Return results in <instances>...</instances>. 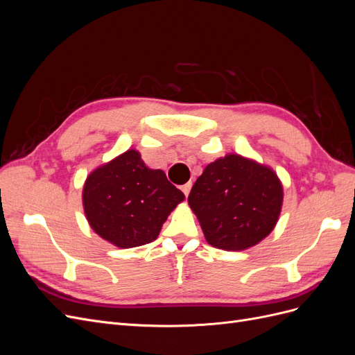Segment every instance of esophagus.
<instances>
[{"label":"esophagus","instance_id":"34e87169","mask_svg":"<svg viewBox=\"0 0 355 355\" xmlns=\"http://www.w3.org/2000/svg\"><path fill=\"white\" fill-rule=\"evenodd\" d=\"M191 187H192V184H191V182H188V184H185V185H182V192H184V194L185 196H188L189 194V191H191Z\"/></svg>","mask_w":355,"mask_h":355}]
</instances>
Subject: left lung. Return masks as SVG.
<instances>
[{"label":"left lung","mask_w":355,"mask_h":355,"mask_svg":"<svg viewBox=\"0 0 355 355\" xmlns=\"http://www.w3.org/2000/svg\"><path fill=\"white\" fill-rule=\"evenodd\" d=\"M188 202L210 245L240 252L261 243L275 228L283 185L271 167L227 154L206 166Z\"/></svg>","instance_id":"left-lung-1"}]
</instances>
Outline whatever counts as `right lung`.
Instances as JSON below:
<instances>
[{"label":"right lung","instance_id":"obj_1","mask_svg":"<svg viewBox=\"0 0 355 355\" xmlns=\"http://www.w3.org/2000/svg\"><path fill=\"white\" fill-rule=\"evenodd\" d=\"M184 200V192L170 184L164 171L146 167L136 149L96 167L83 187L90 228L120 249L154 241Z\"/></svg>","mask_w":355,"mask_h":355}]
</instances>
